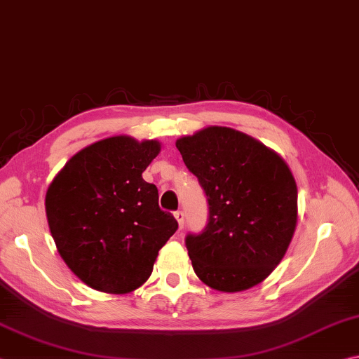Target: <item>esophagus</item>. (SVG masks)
<instances>
[{
    "label": "esophagus",
    "instance_id": "esophagus-1",
    "mask_svg": "<svg viewBox=\"0 0 359 359\" xmlns=\"http://www.w3.org/2000/svg\"><path fill=\"white\" fill-rule=\"evenodd\" d=\"M175 219L178 221V227L180 230L184 227V212L183 211H175Z\"/></svg>",
    "mask_w": 359,
    "mask_h": 359
}]
</instances>
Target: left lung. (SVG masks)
I'll list each match as a JSON object with an SVG mask.
<instances>
[{
  "mask_svg": "<svg viewBox=\"0 0 359 359\" xmlns=\"http://www.w3.org/2000/svg\"><path fill=\"white\" fill-rule=\"evenodd\" d=\"M176 148L210 206L205 230L186 236L194 271L219 292L260 284L284 259L297 229L290 168L259 140L221 126L181 137Z\"/></svg>",
  "mask_w": 359,
  "mask_h": 359,
  "instance_id": "left-lung-1",
  "label": "left lung"
}]
</instances>
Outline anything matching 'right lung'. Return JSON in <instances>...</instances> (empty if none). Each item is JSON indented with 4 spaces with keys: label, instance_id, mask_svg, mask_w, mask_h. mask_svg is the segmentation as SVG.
Wrapping results in <instances>:
<instances>
[{
    "label": "right lung",
    "instance_id": "obj_1",
    "mask_svg": "<svg viewBox=\"0 0 359 359\" xmlns=\"http://www.w3.org/2000/svg\"><path fill=\"white\" fill-rule=\"evenodd\" d=\"M157 140L109 137L79 151L46 196L47 221L69 269L94 290L123 294L143 285L178 222L159 208L157 187L142 173Z\"/></svg>",
    "mask_w": 359,
    "mask_h": 359
}]
</instances>
